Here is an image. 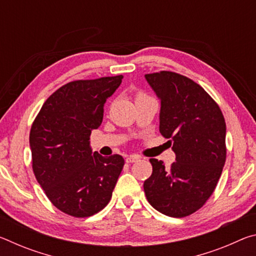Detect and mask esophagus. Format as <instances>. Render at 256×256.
Listing matches in <instances>:
<instances>
[{"instance_id":"1","label":"esophagus","mask_w":256,"mask_h":256,"mask_svg":"<svg viewBox=\"0 0 256 256\" xmlns=\"http://www.w3.org/2000/svg\"><path fill=\"white\" fill-rule=\"evenodd\" d=\"M140 156L138 154H132V156H128V157L125 159V162H126L128 164H131V162H138V160H140Z\"/></svg>"}]
</instances>
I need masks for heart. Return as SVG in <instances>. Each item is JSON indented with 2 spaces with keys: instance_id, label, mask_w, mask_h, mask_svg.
Segmentation results:
<instances>
[{
  "instance_id": "b5f03b06",
  "label": "heart",
  "mask_w": 256,
  "mask_h": 256,
  "mask_svg": "<svg viewBox=\"0 0 256 256\" xmlns=\"http://www.w3.org/2000/svg\"><path fill=\"white\" fill-rule=\"evenodd\" d=\"M141 97H146V94H144V92H138V94H136V98H141Z\"/></svg>"
}]
</instances>
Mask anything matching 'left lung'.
<instances>
[{
	"instance_id": "1",
	"label": "left lung",
	"mask_w": 256,
	"mask_h": 256,
	"mask_svg": "<svg viewBox=\"0 0 256 256\" xmlns=\"http://www.w3.org/2000/svg\"><path fill=\"white\" fill-rule=\"evenodd\" d=\"M146 79L162 102L159 131L170 138L176 162L167 168L151 158L144 193L157 211L183 218L201 209L218 184L226 162V122L218 104L188 76L160 71Z\"/></svg>"
}]
</instances>
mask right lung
<instances>
[{
    "label": "right lung",
    "mask_w": 256,
    "mask_h": 256,
    "mask_svg": "<svg viewBox=\"0 0 256 256\" xmlns=\"http://www.w3.org/2000/svg\"><path fill=\"white\" fill-rule=\"evenodd\" d=\"M122 79L68 82L47 98L30 128L34 174L53 206L68 216L86 218L102 210L123 170L122 156L102 157L89 141Z\"/></svg>",
    "instance_id": "obj_1"
}]
</instances>
